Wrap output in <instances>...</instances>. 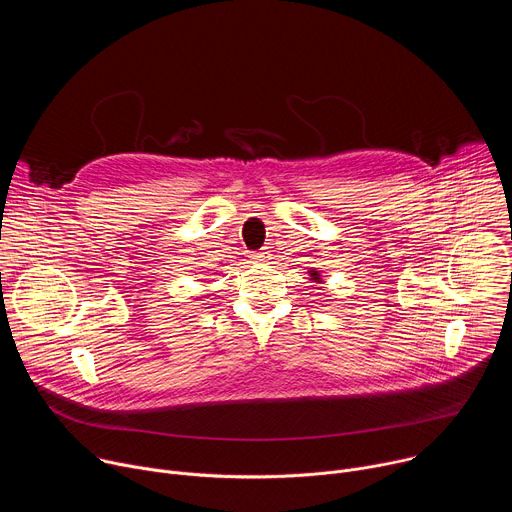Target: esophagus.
I'll return each mask as SVG.
<instances>
[{
  "label": "esophagus",
  "instance_id": "obj_1",
  "mask_svg": "<svg viewBox=\"0 0 512 512\" xmlns=\"http://www.w3.org/2000/svg\"><path fill=\"white\" fill-rule=\"evenodd\" d=\"M251 259H253L255 263H267V261L271 259V253H269V251H259V253H253Z\"/></svg>",
  "mask_w": 512,
  "mask_h": 512
}]
</instances>
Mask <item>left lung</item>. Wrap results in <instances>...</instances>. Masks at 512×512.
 Segmentation results:
<instances>
[{"label":"left lung","instance_id":"1","mask_svg":"<svg viewBox=\"0 0 512 512\" xmlns=\"http://www.w3.org/2000/svg\"><path fill=\"white\" fill-rule=\"evenodd\" d=\"M308 273H310V277H312V279H314V281H318V283H320V281H322V275H320V271H316V269H312V271H308Z\"/></svg>","mask_w":512,"mask_h":512}]
</instances>
